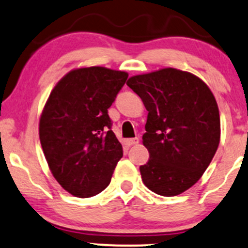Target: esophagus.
<instances>
[{"instance_id":"esophagus-1","label":"esophagus","mask_w":248,"mask_h":248,"mask_svg":"<svg viewBox=\"0 0 248 248\" xmlns=\"http://www.w3.org/2000/svg\"><path fill=\"white\" fill-rule=\"evenodd\" d=\"M126 142H127V145H128V146H134V145H138V143H139V138L127 139Z\"/></svg>"}]
</instances>
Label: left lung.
Here are the masks:
<instances>
[{
    "label": "left lung",
    "mask_w": 248,
    "mask_h": 248,
    "mask_svg": "<svg viewBox=\"0 0 248 248\" xmlns=\"http://www.w3.org/2000/svg\"><path fill=\"white\" fill-rule=\"evenodd\" d=\"M148 110L140 166L143 184L164 197L184 193L202 176L220 142V115L208 86L188 72L164 68L128 78Z\"/></svg>",
    "instance_id": "left-lung-1"
}]
</instances>
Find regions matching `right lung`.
<instances>
[{"instance_id": "1", "label": "right lung", "mask_w": 248, "mask_h": 248, "mask_svg": "<svg viewBox=\"0 0 248 248\" xmlns=\"http://www.w3.org/2000/svg\"><path fill=\"white\" fill-rule=\"evenodd\" d=\"M128 74L105 67L70 70L56 83L40 118L43 153L56 181L74 197L91 198L109 185L122 146L108 108Z\"/></svg>"}]
</instances>
